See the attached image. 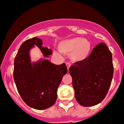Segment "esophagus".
<instances>
[{"instance_id":"34e87169","label":"esophagus","mask_w":124,"mask_h":124,"mask_svg":"<svg viewBox=\"0 0 124 124\" xmlns=\"http://www.w3.org/2000/svg\"><path fill=\"white\" fill-rule=\"evenodd\" d=\"M66 66H67V68H68V70L69 71L70 67H71V64L70 63H66Z\"/></svg>"}]
</instances>
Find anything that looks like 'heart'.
Segmentation results:
<instances>
[{
  "label": "heart",
  "mask_w": 124,
  "mask_h": 124,
  "mask_svg": "<svg viewBox=\"0 0 124 124\" xmlns=\"http://www.w3.org/2000/svg\"><path fill=\"white\" fill-rule=\"evenodd\" d=\"M58 49L64 54H70L73 62H81L88 58L91 51V43L87 39L75 37L60 42Z\"/></svg>",
  "instance_id": "b5f03b06"
}]
</instances>
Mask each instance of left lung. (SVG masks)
<instances>
[{
    "label": "left lung",
    "instance_id": "left-lung-1",
    "mask_svg": "<svg viewBox=\"0 0 124 124\" xmlns=\"http://www.w3.org/2000/svg\"><path fill=\"white\" fill-rule=\"evenodd\" d=\"M113 57L108 46L100 43L86 60L70 68L77 101L81 106L97 105L106 97L113 77Z\"/></svg>",
    "mask_w": 124,
    "mask_h": 124
}]
</instances>
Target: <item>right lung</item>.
<instances>
[{
  "mask_svg": "<svg viewBox=\"0 0 124 124\" xmlns=\"http://www.w3.org/2000/svg\"><path fill=\"white\" fill-rule=\"evenodd\" d=\"M42 44V40L37 37L22 43L15 58L13 70L14 81L21 98L28 106L38 110L54 105L57 89L68 72L64 63L55 65L42 58L31 62L30 51L35 46L46 58L52 54V50Z\"/></svg>",
  "mask_w": 124,
  "mask_h": 124,
  "instance_id": "add662e5",
  "label": "right lung"
}]
</instances>
